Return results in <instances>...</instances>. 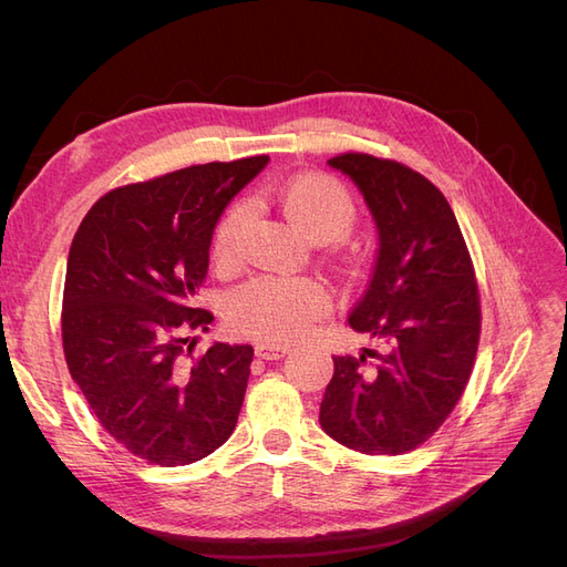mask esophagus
Here are the masks:
<instances>
[{
  "label": "esophagus",
  "mask_w": 567,
  "mask_h": 567,
  "mask_svg": "<svg viewBox=\"0 0 567 567\" xmlns=\"http://www.w3.org/2000/svg\"><path fill=\"white\" fill-rule=\"evenodd\" d=\"M288 348L286 346H274V342H257L255 354L260 359H281L286 357Z\"/></svg>",
  "instance_id": "34e87169"
}]
</instances>
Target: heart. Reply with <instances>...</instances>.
Segmentation results:
<instances>
[{"label":"heart","instance_id":"b5f03b06","mask_svg":"<svg viewBox=\"0 0 567 567\" xmlns=\"http://www.w3.org/2000/svg\"><path fill=\"white\" fill-rule=\"evenodd\" d=\"M277 203L290 225L307 236L336 238L354 225V200L348 188L326 175H300L277 186ZM248 221V205L238 203L215 231V255L231 262L238 234ZM331 296L317 279L257 277L241 286L229 302V323L238 333L262 342H293L312 331L329 312Z\"/></svg>","mask_w":567,"mask_h":567}]
</instances>
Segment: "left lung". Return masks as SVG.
I'll return each mask as SVG.
<instances>
[{"label": "left lung", "mask_w": 567, "mask_h": 567, "mask_svg": "<svg viewBox=\"0 0 567 567\" xmlns=\"http://www.w3.org/2000/svg\"><path fill=\"white\" fill-rule=\"evenodd\" d=\"M364 196L379 250L348 323L379 342L333 357L319 423L362 454H404L452 414L480 338L471 255L447 198L423 175L367 153L329 161Z\"/></svg>", "instance_id": "1"}]
</instances>
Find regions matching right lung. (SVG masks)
Returning a JSON list of instances; mask_svg holds the SVG:
<instances>
[{
  "mask_svg": "<svg viewBox=\"0 0 567 567\" xmlns=\"http://www.w3.org/2000/svg\"><path fill=\"white\" fill-rule=\"evenodd\" d=\"M269 156L177 169L99 198L68 252L63 352L99 423L156 466H186L234 433L252 348L213 342L192 357L188 331L219 215Z\"/></svg>",
  "mask_w": 567,
  "mask_h": 567,
  "instance_id": "obj_1",
  "label": "right lung"
}]
</instances>
